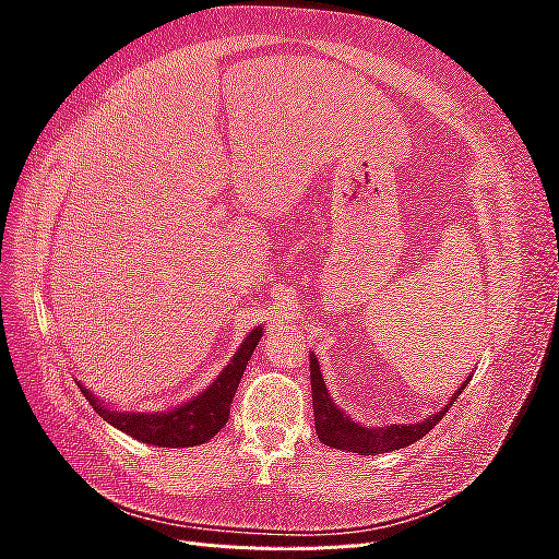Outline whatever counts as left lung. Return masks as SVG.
I'll return each mask as SVG.
<instances>
[{
    "label": "left lung",
    "mask_w": 559,
    "mask_h": 559,
    "mask_svg": "<svg viewBox=\"0 0 559 559\" xmlns=\"http://www.w3.org/2000/svg\"><path fill=\"white\" fill-rule=\"evenodd\" d=\"M471 382V376L462 382V386L450 396L445 408L438 413L425 417L421 421H415V425H386V427H366L364 421H357L349 417L345 411H341L331 399L329 389L324 384V378H321L319 370V359L314 357V352L310 354V384H312V411H314V429L319 441L335 448V450H347V452H359V454H382V452H392L399 448L411 445L419 441L421 436H427L438 421L443 419L450 405L456 401L466 384Z\"/></svg>",
    "instance_id": "8db88e82"
}]
</instances>
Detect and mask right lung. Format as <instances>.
<instances>
[{
    "label": "right lung",
    "mask_w": 559,
    "mask_h": 559,
    "mask_svg": "<svg viewBox=\"0 0 559 559\" xmlns=\"http://www.w3.org/2000/svg\"><path fill=\"white\" fill-rule=\"evenodd\" d=\"M263 337V326L251 329L249 335L233 354V359L226 364V368L210 382L207 389H202L200 394L191 396L179 405H170V408L158 413H138V411H114L105 401H99L86 386H81L83 396L91 401L95 413L118 431H123L132 438H138L142 443L158 445V448H193L207 443L218 431L224 429L230 413V403L238 384L242 380L245 368L251 359L253 349H257L259 341Z\"/></svg>",
    "instance_id": "1"
}]
</instances>
